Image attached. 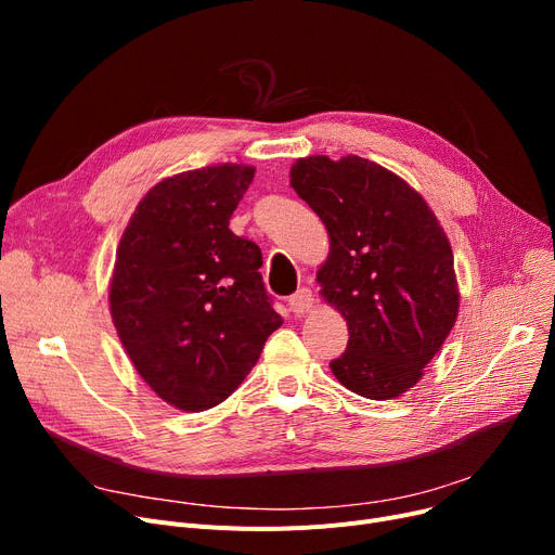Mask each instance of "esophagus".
Returning <instances> with one entry per match:
<instances>
[{
  "instance_id": "obj_1",
  "label": "esophagus",
  "mask_w": 555,
  "mask_h": 555,
  "mask_svg": "<svg viewBox=\"0 0 555 555\" xmlns=\"http://www.w3.org/2000/svg\"><path fill=\"white\" fill-rule=\"evenodd\" d=\"M312 306H314V295H312V289H308V287L297 289V293L289 297V310H293L297 317L310 312Z\"/></svg>"
}]
</instances>
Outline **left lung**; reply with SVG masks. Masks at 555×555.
<instances>
[{"instance_id":"1","label":"left lung","mask_w":555,"mask_h":555,"mask_svg":"<svg viewBox=\"0 0 555 555\" xmlns=\"http://www.w3.org/2000/svg\"><path fill=\"white\" fill-rule=\"evenodd\" d=\"M289 184L331 238L317 283L348 324L333 375L358 396L398 398L421 380L459 314L443 227L418 191L358 155L297 159Z\"/></svg>"}]
</instances>
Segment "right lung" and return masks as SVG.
<instances>
[{
  "instance_id": "1",
  "label": "right lung",
  "mask_w": 555,
  "mask_h": 555,
  "mask_svg": "<svg viewBox=\"0 0 555 555\" xmlns=\"http://www.w3.org/2000/svg\"><path fill=\"white\" fill-rule=\"evenodd\" d=\"M254 172L216 164L162 180L116 249V335L143 383L182 412L211 410L236 391L283 324L258 272V245L229 229Z\"/></svg>"
}]
</instances>
